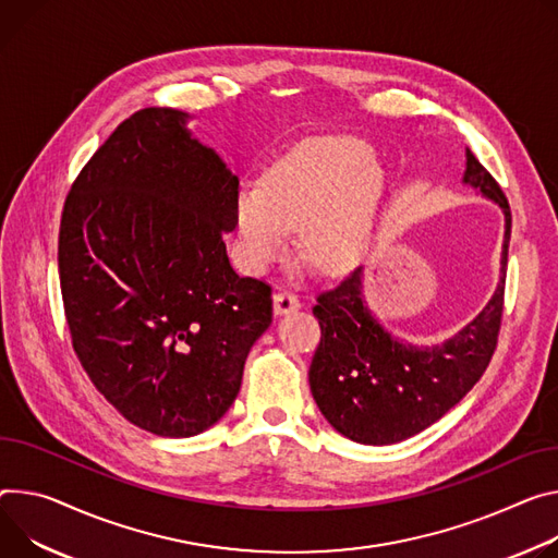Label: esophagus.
I'll return each mask as SVG.
<instances>
[{
  "instance_id": "1",
  "label": "esophagus",
  "mask_w": 558,
  "mask_h": 558,
  "mask_svg": "<svg viewBox=\"0 0 558 558\" xmlns=\"http://www.w3.org/2000/svg\"><path fill=\"white\" fill-rule=\"evenodd\" d=\"M300 307V298L291 289H280L274 293V310L276 314H287L291 310Z\"/></svg>"
}]
</instances>
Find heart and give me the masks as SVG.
I'll return each mask as SVG.
<instances>
[{
  "mask_svg": "<svg viewBox=\"0 0 558 558\" xmlns=\"http://www.w3.org/2000/svg\"><path fill=\"white\" fill-rule=\"evenodd\" d=\"M385 173L372 148L356 137H316L298 144L263 178L242 186L233 225L240 256L251 269L280 260L291 229L302 225L307 258L329 271L356 263L369 244Z\"/></svg>",
  "mask_w": 558,
  "mask_h": 558,
  "instance_id": "obj_1",
  "label": "heart"
}]
</instances>
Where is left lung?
Masks as SVG:
<instances>
[{"mask_svg": "<svg viewBox=\"0 0 558 558\" xmlns=\"http://www.w3.org/2000/svg\"><path fill=\"white\" fill-rule=\"evenodd\" d=\"M465 182L502 207L505 244L498 289L459 336L432 349L391 340L363 305L361 269L316 295L312 312L320 325V342L310 385L323 416L351 440L391 445L427 429L465 398L494 356L505 307L512 211L500 184L470 148Z\"/></svg>", "mask_w": 558, "mask_h": 558, "instance_id": "obj_1", "label": "left lung"}]
</instances>
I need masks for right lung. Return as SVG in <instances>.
<instances>
[{"mask_svg": "<svg viewBox=\"0 0 558 558\" xmlns=\"http://www.w3.org/2000/svg\"><path fill=\"white\" fill-rule=\"evenodd\" d=\"M184 118H126L71 184L58 240L75 356L126 421L169 438L225 416L274 316L271 287L227 258L240 182Z\"/></svg>", "mask_w": 558, "mask_h": 558, "instance_id": "add662e5", "label": "right lung"}]
</instances>
